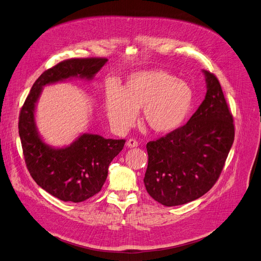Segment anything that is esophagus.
Here are the masks:
<instances>
[{
	"label": "esophagus",
	"mask_w": 261,
	"mask_h": 261,
	"mask_svg": "<svg viewBox=\"0 0 261 261\" xmlns=\"http://www.w3.org/2000/svg\"><path fill=\"white\" fill-rule=\"evenodd\" d=\"M137 146H138V143L135 140H133V138H130V140L127 142V147L129 148H135Z\"/></svg>",
	"instance_id": "esophagus-1"
}]
</instances>
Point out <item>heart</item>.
<instances>
[{"instance_id": "1", "label": "heart", "mask_w": 261, "mask_h": 261, "mask_svg": "<svg viewBox=\"0 0 261 261\" xmlns=\"http://www.w3.org/2000/svg\"><path fill=\"white\" fill-rule=\"evenodd\" d=\"M192 105L193 90L189 83L161 69L134 72L120 88L110 86L105 94L107 117L119 133L133 126L140 109L153 132H173L184 124Z\"/></svg>"}]
</instances>
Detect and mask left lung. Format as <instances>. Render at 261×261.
Instances as JSON below:
<instances>
[{"label":"left lung","mask_w":261,"mask_h":261,"mask_svg":"<svg viewBox=\"0 0 261 261\" xmlns=\"http://www.w3.org/2000/svg\"><path fill=\"white\" fill-rule=\"evenodd\" d=\"M206 93L188 123L147 144L144 184L149 195L166 205L193 201L218 179L234 142L233 116L217 77L202 70Z\"/></svg>","instance_id":"1"}]
</instances>
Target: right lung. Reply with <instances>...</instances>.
<instances>
[{
	"mask_svg": "<svg viewBox=\"0 0 261 261\" xmlns=\"http://www.w3.org/2000/svg\"><path fill=\"white\" fill-rule=\"evenodd\" d=\"M103 58L70 59L41 74L21 109L19 134L31 177L42 189L63 201L81 202L98 193L112 160L123 150L125 140L83 133L63 148L46 144L36 124V107L43 87L68 79L91 81L107 63Z\"/></svg>",
	"mask_w": 261,
	"mask_h": 261,
	"instance_id": "obj_1",
	"label": "right lung"
}]
</instances>
